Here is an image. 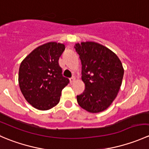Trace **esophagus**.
Instances as JSON below:
<instances>
[{
	"label": "esophagus",
	"mask_w": 149,
	"mask_h": 149,
	"mask_svg": "<svg viewBox=\"0 0 149 149\" xmlns=\"http://www.w3.org/2000/svg\"><path fill=\"white\" fill-rule=\"evenodd\" d=\"M75 80H76V78H75L74 76H72V77L70 79V84H73V82L75 81Z\"/></svg>",
	"instance_id": "esophagus-1"
}]
</instances>
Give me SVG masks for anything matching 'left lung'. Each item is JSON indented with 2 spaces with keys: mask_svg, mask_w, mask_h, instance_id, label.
Returning a JSON list of instances; mask_svg holds the SVG:
<instances>
[{
  "mask_svg": "<svg viewBox=\"0 0 149 149\" xmlns=\"http://www.w3.org/2000/svg\"><path fill=\"white\" fill-rule=\"evenodd\" d=\"M82 64V81L86 88L77 96L79 104L92 113L102 112L118 95L124 70L112 50L94 42L75 45Z\"/></svg>",
  "mask_w": 149,
  "mask_h": 149,
  "instance_id": "left-lung-1",
  "label": "left lung"
}]
</instances>
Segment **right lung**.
<instances>
[{
	"instance_id": "obj_1",
	"label": "right lung",
	"mask_w": 149,
	"mask_h": 149,
	"mask_svg": "<svg viewBox=\"0 0 149 149\" xmlns=\"http://www.w3.org/2000/svg\"><path fill=\"white\" fill-rule=\"evenodd\" d=\"M64 50L63 44L46 43L34 49L21 63V91L36 109L47 110L58 104L63 88L69 84V79L63 76L58 63Z\"/></svg>"
}]
</instances>
